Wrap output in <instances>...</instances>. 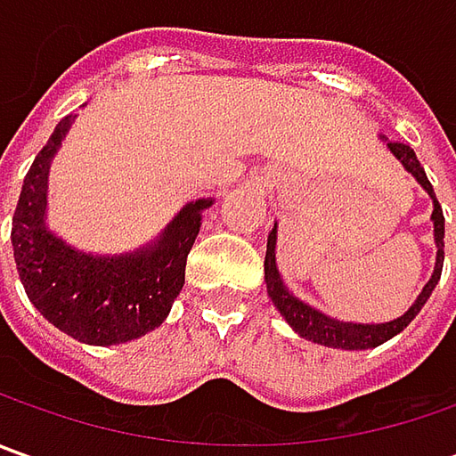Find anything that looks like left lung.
<instances>
[{
  "instance_id": "obj_1",
  "label": "left lung",
  "mask_w": 456,
  "mask_h": 456,
  "mask_svg": "<svg viewBox=\"0 0 456 456\" xmlns=\"http://www.w3.org/2000/svg\"><path fill=\"white\" fill-rule=\"evenodd\" d=\"M386 139V136H383ZM388 150L394 151V157L403 165L406 172H411L416 177V183L421 184L429 198L434 200V243H436V264H434V273L427 281V287L421 289V294L416 297V302L409 306L406 314H401L394 322L383 324H358V322H340V320H332L322 314L320 309L305 305L302 299H297L281 281V273L276 269V223H273L272 233H269V243H266V261H264V279H266V291L272 297L273 306L281 312V317L291 324L294 332H299L305 340L317 342L324 347H340V350H368V347H378L386 340H391L394 335H398L403 327H409L413 317L421 312V306L427 305V299L431 297V291L436 287L439 276H442V266H444V213H442V205L434 195V187L427 180V172L424 167L419 165L416 154L409 144H401V142H388Z\"/></svg>"
}]
</instances>
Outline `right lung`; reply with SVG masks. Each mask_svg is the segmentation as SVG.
<instances>
[{
	"mask_svg": "<svg viewBox=\"0 0 456 456\" xmlns=\"http://www.w3.org/2000/svg\"><path fill=\"white\" fill-rule=\"evenodd\" d=\"M73 118H61L27 172L12 218L14 264L29 302L47 322L86 345H118L165 322L183 289L202 210L213 198L187 202L147 248L121 256L76 251L45 223L50 162Z\"/></svg>",
	"mask_w": 456,
	"mask_h": 456,
	"instance_id": "obj_1",
	"label": "right lung"
}]
</instances>
